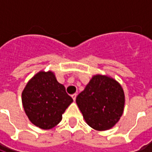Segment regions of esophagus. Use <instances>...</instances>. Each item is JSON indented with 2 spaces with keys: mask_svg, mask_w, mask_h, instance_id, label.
Returning a JSON list of instances; mask_svg holds the SVG:
<instances>
[{
  "mask_svg": "<svg viewBox=\"0 0 152 152\" xmlns=\"http://www.w3.org/2000/svg\"><path fill=\"white\" fill-rule=\"evenodd\" d=\"M76 96H77V95H76V94H73V95H72V99H73L74 101H76Z\"/></svg>",
  "mask_w": 152,
  "mask_h": 152,
  "instance_id": "1",
  "label": "esophagus"
}]
</instances>
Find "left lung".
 <instances>
[{
  "instance_id": "8db88e82",
  "label": "left lung",
  "mask_w": 152,
  "mask_h": 152,
  "mask_svg": "<svg viewBox=\"0 0 152 152\" xmlns=\"http://www.w3.org/2000/svg\"><path fill=\"white\" fill-rule=\"evenodd\" d=\"M76 101L88 125L102 131L110 129L119 121L124 110L125 95L113 79L97 75Z\"/></svg>"
}]
</instances>
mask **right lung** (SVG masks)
Instances as JSON below:
<instances>
[{
	"mask_svg": "<svg viewBox=\"0 0 152 152\" xmlns=\"http://www.w3.org/2000/svg\"><path fill=\"white\" fill-rule=\"evenodd\" d=\"M23 106L29 120L42 129H50L61 121L73 99L51 72H40L27 83L22 93Z\"/></svg>",
	"mask_w": 152,
	"mask_h": 152,
	"instance_id": "add662e5",
	"label": "right lung"
}]
</instances>
